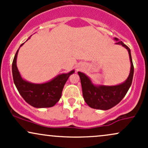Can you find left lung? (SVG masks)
I'll use <instances>...</instances> for the list:
<instances>
[{"label":"left lung","mask_w":148,"mask_h":148,"mask_svg":"<svg viewBox=\"0 0 148 148\" xmlns=\"http://www.w3.org/2000/svg\"><path fill=\"white\" fill-rule=\"evenodd\" d=\"M115 40L117 41L116 44L122 45L127 49L129 53L131 63L130 72L124 83L114 86L94 85L88 76L81 72H78L81 79L83 99L87 104L94 109L107 110L113 108L123 99L132 85L134 75V65L130 49L122 41H119L118 38H115Z\"/></svg>","instance_id":"8db88e82"}]
</instances>
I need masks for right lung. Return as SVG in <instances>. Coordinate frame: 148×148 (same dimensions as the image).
I'll use <instances>...</instances> for the list:
<instances>
[{"label": "right lung", "instance_id": "right-lung-1", "mask_svg": "<svg viewBox=\"0 0 148 148\" xmlns=\"http://www.w3.org/2000/svg\"><path fill=\"white\" fill-rule=\"evenodd\" d=\"M23 44H21L20 47ZM18 50L19 49L16 53L12 63V75L14 84L21 97L28 104L34 108H43L54 106L61 97L64 85L74 70L67 74H59L47 83L42 84L29 83L21 77L17 68L16 58Z\"/></svg>", "mask_w": 148, "mask_h": 148}]
</instances>
